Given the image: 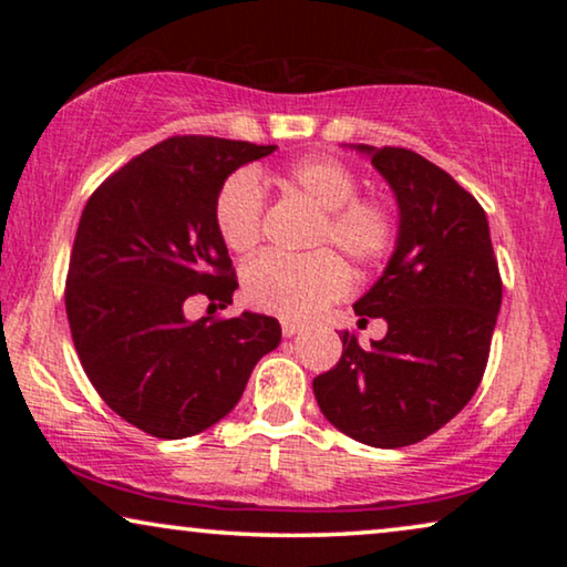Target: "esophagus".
<instances>
[{
	"label": "esophagus",
	"instance_id": "obj_1",
	"mask_svg": "<svg viewBox=\"0 0 567 567\" xmlns=\"http://www.w3.org/2000/svg\"><path fill=\"white\" fill-rule=\"evenodd\" d=\"M301 330H305V324H301V322H297V320H281V332H284L286 338L299 336Z\"/></svg>",
	"mask_w": 567,
	"mask_h": 567
}]
</instances>
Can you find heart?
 I'll use <instances>...</instances> for the list:
<instances>
[{"label": "heart", "instance_id": "b5f03b06", "mask_svg": "<svg viewBox=\"0 0 567 567\" xmlns=\"http://www.w3.org/2000/svg\"><path fill=\"white\" fill-rule=\"evenodd\" d=\"M281 183L320 212L309 235L315 252L301 258L276 252L252 258L243 268V297L260 312L305 320L338 301L351 286L337 256L359 270L379 266L398 245L400 221L384 198L359 196V177L332 157L291 162L281 173ZM214 221L231 252H250L260 243L266 198L250 169H239L221 183Z\"/></svg>", "mask_w": 567, "mask_h": 567}]
</instances>
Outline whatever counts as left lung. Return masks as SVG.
<instances>
[{
  "label": "left lung",
  "mask_w": 567,
  "mask_h": 567,
  "mask_svg": "<svg viewBox=\"0 0 567 567\" xmlns=\"http://www.w3.org/2000/svg\"><path fill=\"white\" fill-rule=\"evenodd\" d=\"M400 204L384 276L355 301L384 317L371 348L343 332L340 361L315 377L328 421L361 444L400 449L452 421L483 382L503 281L487 216L446 169L402 146H361Z\"/></svg>",
  "instance_id": "left-lung-1"
}]
</instances>
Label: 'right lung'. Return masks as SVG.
I'll return each mask as SVG.
<instances>
[{"instance_id":"obj_1","label":"right lung","mask_w":567,"mask_h":567,"mask_svg":"<svg viewBox=\"0 0 567 567\" xmlns=\"http://www.w3.org/2000/svg\"><path fill=\"white\" fill-rule=\"evenodd\" d=\"M274 150L169 136L107 175L84 206L64 286L69 330L105 405L154 439L221 421L281 343L276 317L185 320L193 297L231 305L237 274L214 200L239 165Z\"/></svg>"}]
</instances>
